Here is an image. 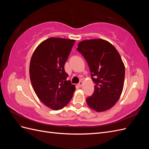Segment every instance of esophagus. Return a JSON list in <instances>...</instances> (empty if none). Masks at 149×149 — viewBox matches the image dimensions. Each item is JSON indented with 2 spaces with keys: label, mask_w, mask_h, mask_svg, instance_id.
I'll use <instances>...</instances> for the list:
<instances>
[{
  "label": "esophagus",
  "mask_w": 149,
  "mask_h": 149,
  "mask_svg": "<svg viewBox=\"0 0 149 149\" xmlns=\"http://www.w3.org/2000/svg\"><path fill=\"white\" fill-rule=\"evenodd\" d=\"M83 84V82L82 81H79V83H78V86H79V87H81Z\"/></svg>",
  "instance_id": "esophagus-1"
}]
</instances>
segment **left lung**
<instances>
[{
  "mask_svg": "<svg viewBox=\"0 0 149 149\" xmlns=\"http://www.w3.org/2000/svg\"><path fill=\"white\" fill-rule=\"evenodd\" d=\"M77 50L87 61L95 83L94 93L86 99L88 106L98 112L109 110L119 100L124 87L125 66L119 52L101 38L80 42Z\"/></svg>",
  "mask_w": 149,
  "mask_h": 149,
  "instance_id": "1",
  "label": "left lung"
}]
</instances>
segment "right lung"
I'll return each mask as SVG.
<instances>
[{
    "label": "right lung",
    "instance_id": "1",
    "mask_svg": "<svg viewBox=\"0 0 149 149\" xmlns=\"http://www.w3.org/2000/svg\"><path fill=\"white\" fill-rule=\"evenodd\" d=\"M74 40L50 37L36 48L31 56L29 73L33 89L47 107H64L71 100L75 86L67 81L65 64Z\"/></svg>",
    "mask_w": 149,
    "mask_h": 149
}]
</instances>
